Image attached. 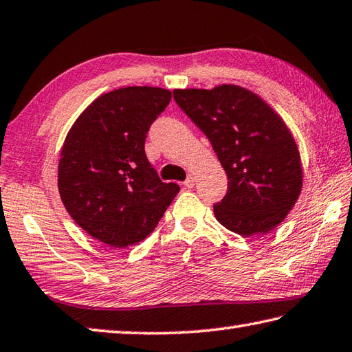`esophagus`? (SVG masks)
<instances>
[{"label": "esophagus", "instance_id": "esophagus-1", "mask_svg": "<svg viewBox=\"0 0 352 352\" xmlns=\"http://www.w3.org/2000/svg\"><path fill=\"white\" fill-rule=\"evenodd\" d=\"M194 184H195V177L194 175H189L188 180L184 182V186L190 189V188H194Z\"/></svg>", "mask_w": 352, "mask_h": 352}]
</instances>
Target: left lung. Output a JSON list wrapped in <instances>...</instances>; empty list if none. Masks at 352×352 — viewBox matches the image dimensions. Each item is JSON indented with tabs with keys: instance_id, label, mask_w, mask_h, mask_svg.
Wrapping results in <instances>:
<instances>
[{
	"instance_id": "left-lung-1",
	"label": "left lung",
	"mask_w": 352,
	"mask_h": 352,
	"mask_svg": "<svg viewBox=\"0 0 352 352\" xmlns=\"http://www.w3.org/2000/svg\"><path fill=\"white\" fill-rule=\"evenodd\" d=\"M174 100L200 127L228 175L215 219L243 237L277 228L302 192L303 169L291 131L257 94L235 85L175 89Z\"/></svg>"
}]
</instances>
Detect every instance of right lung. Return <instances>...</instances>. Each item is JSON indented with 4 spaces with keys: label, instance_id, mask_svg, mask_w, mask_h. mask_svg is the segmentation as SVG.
Returning <instances> with one entry per match:
<instances>
[{
    "label": "right lung",
    "instance_id": "1",
    "mask_svg": "<svg viewBox=\"0 0 352 352\" xmlns=\"http://www.w3.org/2000/svg\"><path fill=\"white\" fill-rule=\"evenodd\" d=\"M168 89L129 86L89 104L63 144L61 201L76 225L111 248L143 241L178 194L144 152L151 124L169 104Z\"/></svg>",
    "mask_w": 352,
    "mask_h": 352
}]
</instances>
